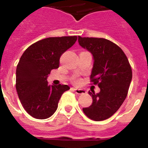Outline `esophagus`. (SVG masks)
I'll list each match as a JSON object with an SVG mask.
<instances>
[{
    "instance_id": "1",
    "label": "esophagus",
    "mask_w": 148,
    "mask_h": 148,
    "mask_svg": "<svg viewBox=\"0 0 148 148\" xmlns=\"http://www.w3.org/2000/svg\"><path fill=\"white\" fill-rule=\"evenodd\" d=\"M74 91L78 95H81V94H84L86 93V90L83 89H77V88H74Z\"/></svg>"
}]
</instances>
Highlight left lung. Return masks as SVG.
I'll use <instances>...</instances> for the list:
<instances>
[{
  "label": "left lung",
  "mask_w": 148,
  "mask_h": 148,
  "mask_svg": "<svg viewBox=\"0 0 148 148\" xmlns=\"http://www.w3.org/2000/svg\"><path fill=\"white\" fill-rule=\"evenodd\" d=\"M78 43L92 55L91 81L101 89L98 93L89 91L92 103L83 108V112L91 120H105L118 110L126 98L132 80L131 67L123 50L109 40L78 36Z\"/></svg>",
  "instance_id": "obj_1"
}]
</instances>
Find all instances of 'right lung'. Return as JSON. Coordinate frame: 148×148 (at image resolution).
<instances>
[{
    "label": "right lung",
    "instance_id": "obj_1",
    "mask_svg": "<svg viewBox=\"0 0 148 148\" xmlns=\"http://www.w3.org/2000/svg\"><path fill=\"white\" fill-rule=\"evenodd\" d=\"M77 40L76 36L48 37L34 43L20 57L16 70V89L25 110L36 119L52 116L67 85H48L51 71L59 67L61 56Z\"/></svg>",
    "mask_w": 148,
    "mask_h": 148
}]
</instances>
